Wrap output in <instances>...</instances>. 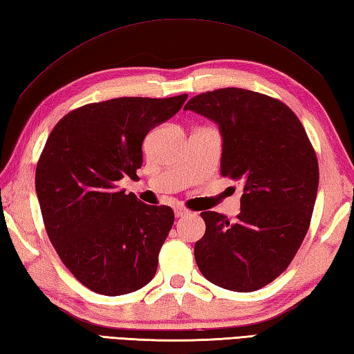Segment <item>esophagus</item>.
Masks as SVG:
<instances>
[{
	"label": "esophagus",
	"instance_id": "esophagus-1",
	"mask_svg": "<svg viewBox=\"0 0 354 354\" xmlns=\"http://www.w3.org/2000/svg\"><path fill=\"white\" fill-rule=\"evenodd\" d=\"M188 214H189V211L186 208H176V217H185Z\"/></svg>",
	"mask_w": 354,
	"mask_h": 354
}]
</instances>
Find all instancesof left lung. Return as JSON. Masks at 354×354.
Returning <instances> with one entry per match:
<instances>
[{
	"mask_svg": "<svg viewBox=\"0 0 354 354\" xmlns=\"http://www.w3.org/2000/svg\"><path fill=\"white\" fill-rule=\"evenodd\" d=\"M185 109L218 124L220 174L243 185L234 223L214 211L200 214L206 230L194 245L198 270L225 290H260L288 268L308 231L319 185L316 152L295 112L259 92H203Z\"/></svg>",
	"mask_w": 354,
	"mask_h": 354,
	"instance_id": "left-lung-1",
	"label": "left lung"
}]
</instances>
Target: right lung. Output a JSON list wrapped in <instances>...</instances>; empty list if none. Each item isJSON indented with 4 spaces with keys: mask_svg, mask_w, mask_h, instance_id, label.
Listing matches in <instances>:
<instances>
[{
    "mask_svg": "<svg viewBox=\"0 0 354 354\" xmlns=\"http://www.w3.org/2000/svg\"><path fill=\"white\" fill-rule=\"evenodd\" d=\"M186 98L84 104L59 120L44 145L35 172L44 228L66 268L98 295H128L156 276L174 211L124 194L118 182L137 177L146 134Z\"/></svg>",
    "mask_w": 354,
    "mask_h": 354,
    "instance_id": "right-lung-1",
    "label": "right lung"
}]
</instances>
